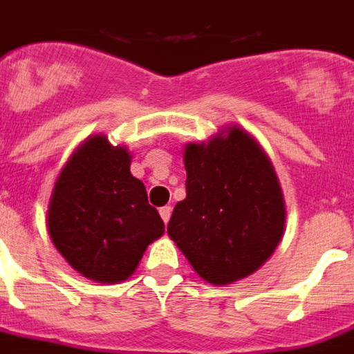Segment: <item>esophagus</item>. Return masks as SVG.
Returning <instances> with one entry per match:
<instances>
[{
  "mask_svg": "<svg viewBox=\"0 0 354 354\" xmlns=\"http://www.w3.org/2000/svg\"><path fill=\"white\" fill-rule=\"evenodd\" d=\"M160 218L164 220V223H168L169 218H171V207H162L160 208Z\"/></svg>",
  "mask_w": 354,
  "mask_h": 354,
  "instance_id": "1",
  "label": "esophagus"
}]
</instances>
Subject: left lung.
<instances>
[{"label": "left lung", "mask_w": 354, "mask_h": 354, "mask_svg": "<svg viewBox=\"0 0 354 354\" xmlns=\"http://www.w3.org/2000/svg\"><path fill=\"white\" fill-rule=\"evenodd\" d=\"M186 197L175 205L169 238L192 268L212 284L251 275L284 232V199L262 147L231 129L185 151Z\"/></svg>", "instance_id": "1"}]
</instances>
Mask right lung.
Here are the masks:
<instances>
[{"label":"right lung","instance_id":"1","mask_svg":"<svg viewBox=\"0 0 354 354\" xmlns=\"http://www.w3.org/2000/svg\"><path fill=\"white\" fill-rule=\"evenodd\" d=\"M129 168L125 147L92 136L60 171L49 201L55 248L73 270L97 282L125 281L147 245L164 234L146 186Z\"/></svg>","mask_w":354,"mask_h":354}]
</instances>
